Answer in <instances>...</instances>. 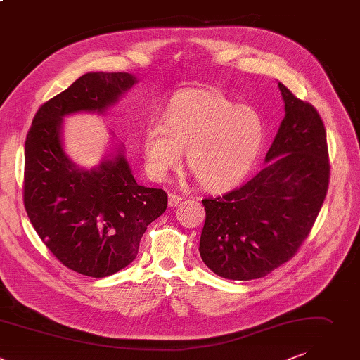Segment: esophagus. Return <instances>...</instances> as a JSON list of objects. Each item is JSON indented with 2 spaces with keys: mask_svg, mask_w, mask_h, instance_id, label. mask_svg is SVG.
<instances>
[{
  "mask_svg": "<svg viewBox=\"0 0 360 360\" xmlns=\"http://www.w3.org/2000/svg\"><path fill=\"white\" fill-rule=\"evenodd\" d=\"M181 195H177V194H169V205L170 207H177L180 202H181Z\"/></svg>",
  "mask_w": 360,
  "mask_h": 360,
  "instance_id": "esophagus-1",
  "label": "esophagus"
}]
</instances>
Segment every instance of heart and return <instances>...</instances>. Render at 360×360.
Wrapping results in <instances>:
<instances>
[{
	"label": "heart",
	"mask_w": 360,
	"mask_h": 360,
	"mask_svg": "<svg viewBox=\"0 0 360 360\" xmlns=\"http://www.w3.org/2000/svg\"><path fill=\"white\" fill-rule=\"evenodd\" d=\"M265 137L257 110L234 105L219 91L176 94L160 116L143 134L146 170L165 180L180 167L183 152L200 186L226 193L240 186L254 169Z\"/></svg>",
	"instance_id": "1"
}]
</instances>
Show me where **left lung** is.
<instances>
[{"instance_id": "left-lung-1", "label": "left lung", "mask_w": 360, "mask_h": 360, "mask_svg": "<svg viewBox=\"0 0 360 360\" xmlns=\"http://www.w3.org/2000/svg\"><path fill=\"white\" fill-rule=\"evenodd\" d=\"M285 117L265 156L243 187L204 198L202 262L219 276L250 281L291 259L308 237L329 184L326 130L316 109L278 82Z\"/></svg>"}]
</instances>
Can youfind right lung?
I'll return each mask as SVG.
<instances>
[{
  "mask_svg": "<svg viewBox=\"0 0 360 360\" xmlns=\"http://www.w3.org/2000/svg\"><path fill=\"white\" fill-rule=\"evenodd\" d=\"M137 84L127 72H88L44 103L27 134L24 204L37 234L69 269L103 278L137 255L148 226L166 211L162 188L136 183L123 146L92 169L63 149V117L105 113Z\"/></svg>",
  "mask_w": 360,
  "mask_h": 360,
  "instance_id": "obj_1",
  "label": "right lung"
}]
</instances>
